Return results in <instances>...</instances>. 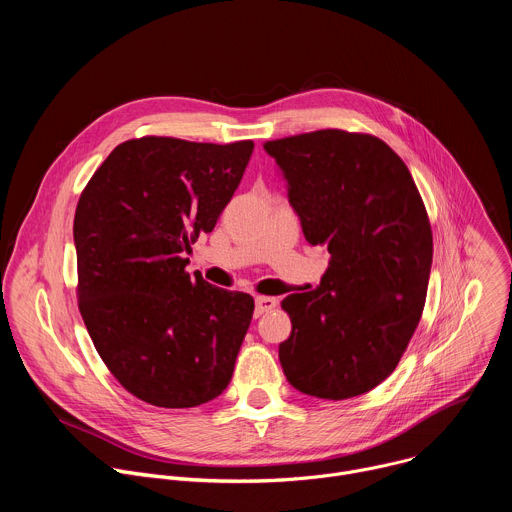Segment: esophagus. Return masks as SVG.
I'll use <instances>...</instances> for the list:
<instances>
[{"label": "esophagus", "instance_id": "1", "mask_svg": "<svg viewBox=\"0 0 512 512\" xmlns=\"http://www.w3.org/2000/svg\"><path fill=\"white\" fill-rule=\"evenodd\" d=\"M275 306H277L275 298H267V296H257L255 298V314L257 316H261L265 312H271Z\"/></svg>", "mask_w": 512, "mask_h": 512}]
</instances>
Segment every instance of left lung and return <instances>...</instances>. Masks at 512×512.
<instances>
[{"mask_svg": "<svg viewBox=\"0 0 512 512\" xmlns=\"http://www.w3.org/2000/svg\"><path fill=\"white\" fill-rule=\"evenodd\" d=\"M310 245L330 263L320 285L281 308L289 385L318 399H350L397 367L423 312L433 241L403 160L373 135L320 129L267 141Z\"/></svg>", "mask_w": 512, "mask_h": 512, "instance_id": "8db88e82", "label": "left lung"}]
</instances>
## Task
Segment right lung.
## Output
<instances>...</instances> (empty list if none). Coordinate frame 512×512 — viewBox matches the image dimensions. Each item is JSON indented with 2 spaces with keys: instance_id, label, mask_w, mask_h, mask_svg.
<instances>
[{
  "instance_id": "1",
  "label": "right lung",
  "mask_w": 512,
  "mask_h": 512,
  "mask_svg": "<svg viewBox=\"0 0 512 512\" xmlns=\"http://www.w3.org/2000/svg\"><path fill=\"white\" fill-rule=\"evenodd\" d=\"M253 141L129 139L81 194L79 310L113 377L168 409L221 395L253 318V298L186 273V253L231 202Z\"/></svg>"
}]
</instances>
